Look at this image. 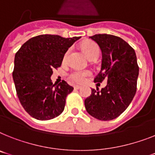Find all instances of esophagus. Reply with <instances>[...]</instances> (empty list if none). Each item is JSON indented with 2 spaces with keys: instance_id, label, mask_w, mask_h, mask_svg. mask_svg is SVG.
I'll use <instances>...</instances> for the list:
<instances>
[{
  "instance_id": "obj_1",
  "label": "esophagus",
  "mask_w": 155,
  "mask_h": 155,
  "mask_svg": "<svg viewBox=\"0 0 155 155\" xmlns=\"http://www.w3.org/2000/svg\"><path fill=\"white\" fill-rule=\"evenodd\" d=\"M81 88V87L80 85H75V86H74L75 89H80Z\"/></svg>"
}]
</instances>
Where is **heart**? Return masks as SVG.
<instances>
[{"label":"heart","mask_w":155,"mask_h":155,"mask_svg":"<svg viewBox=\"0 0 155 155\" xmlns=\"http://www.w3.org/2000/svg\"><path fill=\"white\" fill-rule=\"evenodd\" d=\"M82 50L84 53L85 54V55L88 57L89 59L93 58H97L99 56L100 54V48L97 43L89 41V42H85L81 46ZM70 51H67L66 53L65 54L64 56V61L67 58ZM91 75V72L89 70H74L70 73V78L76 83H83L86 80L87 77H89Z\"/></svg>","instance_id":"1"}]
</instances>
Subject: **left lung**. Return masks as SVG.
<instances>
[{
	"instance_id": "obj_1",
	"label": "left lung",
	"mask_w": 155,
	"mask_h": 155,
	"mask_svg": "<svg viewBox=\"0 0 155 155\" xmlns=\"http://www.w3.org/2000/svg\"><path fill=\"white\" fill-rule=\"evenodd\" d=\"M101 50V69L94 82L107 81L99 90L92 89L85 100L89 115L100 120H112L124 112L132 101L137 89L139 66L135 50L121 38L108 34L89 37Z\"/></svg>"
}]
</instances>
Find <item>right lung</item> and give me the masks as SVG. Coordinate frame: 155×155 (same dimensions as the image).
<instances>
[{
	"instance_id": "right-lung-1",
	"label": "right lung",
	"mask_w": 155,
	"mask_h": 155,
	"mask_svg": "<svg viewBox=\"0 0 155 155\" xmlns=\"http://www.w3.org/2000/svg\"><path fill=\"white\" fill-rule=\"evenodd\" d=\"M79 37L63 38L57 35H40L24 43L16 52L12 72L18 98L31 116L49 120L63 112L72 86L62 81L51 82L54 69L61 66L69 47Z\"/></svg>"
}]
</instances>
